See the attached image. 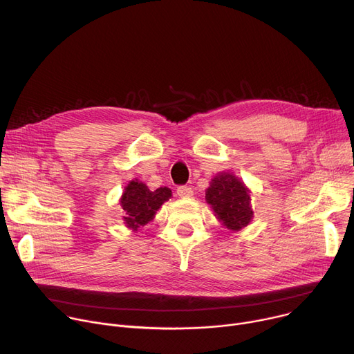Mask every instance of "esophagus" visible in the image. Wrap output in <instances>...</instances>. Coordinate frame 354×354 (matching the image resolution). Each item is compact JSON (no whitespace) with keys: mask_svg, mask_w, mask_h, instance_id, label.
Listing matches in <instances>:
<instances>
[{"mask_svg":"<svg viewBox=\"0 0 354 354\" xmlns=\"http://www.w3.org/2000/svg\"><path fill=\"white\" fill-rule=\"evenodd\" d=\"M176 194H178L180 198H190L192 195H194V190H192L190 186L182 185V186H178Z\"/></svg>","mask_w":354,"mask_h":354,"instance_id":"esophagus-1","label":"esophagus"}]
</instances>
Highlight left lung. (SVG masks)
<instances>
[{
    "mask_svg": "<svg viewBox=\"0 0 354 354\" xmlns=\"http://www.w3.org/2000/svg\"><path fill=\"white\" fill-rule=\"evenodd\" d=\"M206 201L229 230H241L252 218L248 190L232 174H220L212 179Z\"/></svg>",
    "mask_w": 354,
    "mask_h": 354,
    "instance_id": "obj_1",
    "label": "left lung"
}]
</instances>
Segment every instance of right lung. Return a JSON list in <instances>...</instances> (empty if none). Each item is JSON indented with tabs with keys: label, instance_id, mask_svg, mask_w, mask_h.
Listing matches in <instances>:
<instances>
[{
	"label": "right lung",
	"instance_id": "1",
	"mask_svg": "<svg viewBox=\"0 0 354 354\" xmlns=\"http://www.w3.org/2000/svg\"><path fill=\"white\" fill-rule=\"evenodd\" d=\"M172 196L169 187L164 186L156 190H149L147 185L133 180L124 189L121 206L125 212L124 221L128 229L137 232L151 221L164 202Z\"/></svg>",
	"mask_w": 354,
	"mask_h": 354
}]
</instances>
